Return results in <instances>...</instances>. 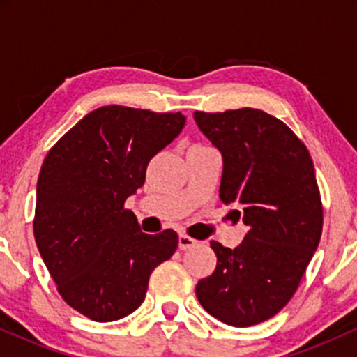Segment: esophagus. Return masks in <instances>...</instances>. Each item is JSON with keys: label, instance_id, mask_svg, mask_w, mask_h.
I'll return each mask as SVG.
<instances>
[{"label": "esophagus", "instance_id": "1", "mask_svg": "<svg viewBox=\"0 0 357 357\" xmlns=\"http://www.w3.org/2000/svg\"><path fill=\"white\" fill-rule=\"evenodd\" d=\"M196 243H198V240L191 238V236H188L186 233H181V235H179V248L181 250H190L195 247Z\"/></svg>", "mask_w": 357, "mask_h": 357}]
</instances>
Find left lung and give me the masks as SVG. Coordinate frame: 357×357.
<instances>
[{
    "label": "left lung",
    "instance_id": "1",
    "mask_svg": "<svg viewBox=\"0 0 357 357\" xmlns=\"http://www.w3.org/2000/svg\"><path fill=\"white\" fill-rule=\"evenodd\" d=\"M195 121L223 155L221 202L248 227L236 248L211 241L216 268L196 297L228 326H255L289 304L321 240L312 158L285 122L260 109L196 110Z\"/></svg>",
    "mask_w": 357,
    "mask_h": 357
}]
</instances>
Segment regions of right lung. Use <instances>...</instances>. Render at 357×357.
<instances>
[{
    "instance_id": "1",
    "label": "right lung",
    "mask_w": 357,
    "mask_h": 357,
    "mask_svg": "<svg viewBox=\"0 0 357 357\" xmlns=\"http://www.w3.org/2000/svg\"><path fill=\"white\" fill-rule=\"evenodd\" d=\"M184 121L181 112L105 105L77 122L45 158L36 184V247L61 298L92 321L134 312L153 270L178 248V233H142L124 203Z\"/></svg>"
}]
</instances>
